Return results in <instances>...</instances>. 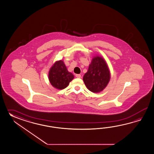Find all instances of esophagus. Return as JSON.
Returning a JSON list of instances; mask_svg holds the SVG:
<instances>
[{
    "mask_svg": "<svg viewBox=\"0 0 154 154\" xmlns=\"http://www.w3.org/2000/svg\"><path fill=\"white\" fill-rule=\"evenodd\" d=\"M75 76L76 78H81V75H80V74H76Z\"/></svg>",
    "mask_w": 154,
    "mask_h": 154,
    "instance_id": "34e87169",
    "label": "esophagus"
}]
</instances>
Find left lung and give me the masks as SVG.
<instances>
[{"label": "left lung", "instance_id": "obj_1", "mask_svg": "<svg viewBox=\"0 0 154 154\" xmlns=\"http://www.w3.org/2000/svg\"><path fill=\"white\" fill-rule=\"evenodd\" d=\"M110 79L111 72L105 59L101 56H94L83 76L86 88L92 92H100L106 88Z\"/></svg>", "mask_w": 154, "mask_h": 154}]
</instances>
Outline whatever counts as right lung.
Instances as JSON below:
<instances>
[{
	"mask_svg": "<svg viewBox=\"0 0 154 154\" xmlns=\"http://www.w3.org/2000/svg\"><path fill=\"white\" fill-rule=\"evenodd\" d=\"M74 78V76L68 72L63 60L55 62L49 69V82L56 89L63 90L66 88Z\"/></svg>",
	"mask_w": 154,
	"mask_h": 154,
	"instance_id": "obj_1",
	"label": "right lung"
}]
</instances>
